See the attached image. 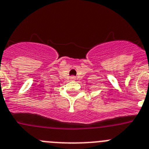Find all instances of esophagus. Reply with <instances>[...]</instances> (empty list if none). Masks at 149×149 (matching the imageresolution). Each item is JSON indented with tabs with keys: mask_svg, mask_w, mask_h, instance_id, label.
<instances>
[{
	"mask_svg": "<svg viewBox=\"0 0 149 149\" xmlns=\"http://www.w3.org/2000/svg\"><path fill=\"white\" fill-rule=\"evenodd\" d=\"M72 79H75V77H74V76H73V77H72Z\"/></svg>",
	"mask_w": 149,
	"mask_h": 149,
	"instance_id": "1",
	"label": "esophagus"
}]
</instances>
